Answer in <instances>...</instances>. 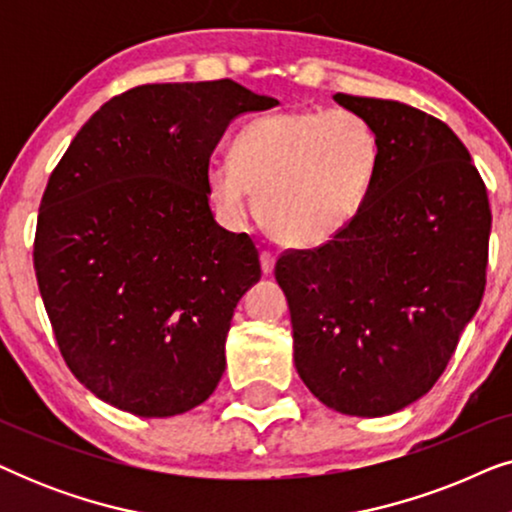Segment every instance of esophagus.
Returning <instances> with one entry per match:
<instances>
[{
	"mask_svg": "<svg viewBox=\"0 0 512 512\" xmlns=\"http://www.w3.org/2000/svg\"><path fill=\"white\" fill-rule=\"evenodd\" d=\"M275 254L272 251H261V268H263V275H272V270H275Z\"/></svg>",
	"mask_w": 512,
	"mask_h": 512,
	"instance_id": "esophagus-1",
	"label": "esophagus"
}]
</instances>
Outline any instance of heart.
I'll list each match as a JSON object with an SVG mask.
<instances>
[{
    "label": "heart",
    "mask_w": 512,
    "mask_h": 512,
    "mask_svg": "<svg viewBox=\"0 0 512 512\" xmlns=\"http://www.w3.org/2000/svg\"><path fill=\"white\" fill-rule=\"evenodd\" d=\"M380 160V137L361 114L284 111L244 125L233 163L209 165L207 186L228 221H242L258 193V219L277 242L317 249L363 212Z\"/></svg>",
    "instance_id": "heart-1"
}]
</instances>
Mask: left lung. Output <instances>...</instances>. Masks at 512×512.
<instances>
[{
	"instance_id": "8db88e82",
	"label": "left lung",
	"mask_w": 512,
	"mask_h": 512,
	"mask_svg": "<svg viewBox=\"0 0 512 512\" xmlns=\"http://www.w3.org/2000/svg\"><path fill=\"white\" fill-rule=\"evenodd\" d=\"M382 144L373 193L338 240L286 251L293 361L335 412L384 417L422 398L485 293L487 188L443 121L394 100L338 93Z\"/></svg>"
}]
</instances>
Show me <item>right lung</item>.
Here are the masks:
<instances>
[{"mask_svg":"<svg viewBox=\"0 0 512 512\" xmlns=\"http://www.w3.org/2000/svg\"><path fill=\"white\" fill-rule=\"evenodd\" d=\"M277 100L240 83H149L111 97L48 179L34 270L62 359L137 417L205 403L226 370L258 249L209 209V158L237 116Z\"/></svg>","mask_w":512,"mask_h":512,"instance_id":"1","label":"right lung"}]
</instances>
